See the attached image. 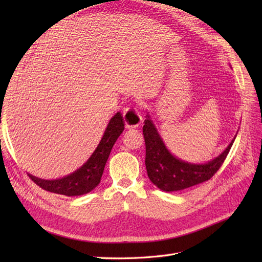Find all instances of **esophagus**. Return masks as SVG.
<instances>
[{
    "instance_id": "obj_1",
    "label": "esophagus",
    "mask_w": 262,
    "mask_h": 262,
    "mask_svg": "<svg viewBox=\"0 0 262 262\" xmlns=\"http://www.w3.org/2000/svg\"><path fill=\"white\" fill-rule=\"evenodd\" d=\"M122 115H124L125 124L128 128H135L141 124L142 121V116L138 113L136 107H127L122 111Z\"/></svg>"
}]
</instances>
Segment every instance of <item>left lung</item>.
<instances>
[{
	"mask_svg": "<svg viewBox=\"0 0 262 262\" xmlns=\"http://www.w3.org/2000/svg\"><path fill=\"white\" fill-rule=\"evenodd\" d=\"M143 135L145 140V165L147 176L163 191H178L209 180L224 163L233 145V140L219 158L206 164L182 162L172 155L158 134L151 119H145Z\"/></svg>",
	"mask_w": 262,
	"mask_h": 262,
	"instance_id": "obj_1",
	"label": "left lung"
}]
</instances>
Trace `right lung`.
Segmentation results:
<instances>
[{
	"mask_svg": "<svg viewBox=\"0 0 262 262\" xmlns=\"http://www.w3.org/2000/svg\"><path fill=\"white\" fill-rule=\"evenodd\" d=\"M124 117L120 113H117L109 121L102 140L91 158L74 173L58 180H41L30 174L29 178L37 186L49 192L65 196H80L90 192L100 183L111 148L124 130Z\"/></svg>",
	"mask_w": 262,
	"mask_h": 262,
	"instance_id": "add662e5",
	"label": "right lung"
}]
</instances>
